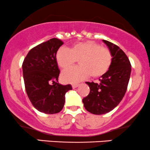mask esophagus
Listing matches in <instances>:
<instances>
[{
    "mask_svg": "<svg viewBox=\"0 0 150 150\" xmlns=\"http://www.w3.org/2000/svg\"><path fill=\"white\" fill-rule=\"evenodd\" d=\"M78 84H73V85H72V88L73 89H75V88H78Z\"/></svg>",
    "mask_w": 150,
    "mask_h": 150,
    "instance_id": "esophagus-1",
    "label": "esophagus"
}]
</instances>
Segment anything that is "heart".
I'll list each match as a JSON object with an SVG mask.
<instances>
[{
  "label": "heart",
  "instance_id": "obj_1",
  "mask_svg": "<svg viewBox=\"0 0 150 150\" xmlns=\"http://www.w3.org/2000/svg\"><path fill=\"white\" fill-rule=\"evenodd\" d=\"M55 60L62 70L71 67L79 60V67H72L62 72L63 83L75 84L88 78L103 76L109 70L112 62V55L108 48L102 47L94 41H85L74 44L69 49L60 47Z\"/></svg>",
  "mask_w": 150,
  "mask_h": 150
}]
</instances>
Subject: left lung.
Returning <instances> with one entry per match:
<instances>
[{
  "label": "left lung",
  "instance_id": "1",
  "mask_svg": "<svg viewBox=\"0 0 150 150\" xmlns=\"http://www.w3.org/2000/svg\"><path fill=\"white\" fill-rule=\"evenodd\" d=\"M103 41L112 55V62L99 83H85L90 91L83 99L85 109L94 115L108 113L119 105L127 91L131 73L130 62L123 50L112 42Z\"/></svg>",
  "mask_w": 150,
  "mask_h": 150
}]
</instances>
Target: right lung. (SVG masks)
I'll list each match as a JSON object with an SVG mask.
<instances>
[{"mask_svg": "<svg viewBox=\"0 0 150 150\" xmlns=\"http://www.w3.org/2000/svg\"><path fill=\"white\" fill-rule=\"evenodd\" d=\"M62 44L63 42L57 38L39 44L29 51L23 62L28 97L36 110L45 114L61 111L65 104V93L72 90L70 85L57 83L60 70L55 55Z\"/></svg>", "mask_w": 150, "mask_h": 150, "instance_id": "1", "label": "right lung"}]
</instances>
